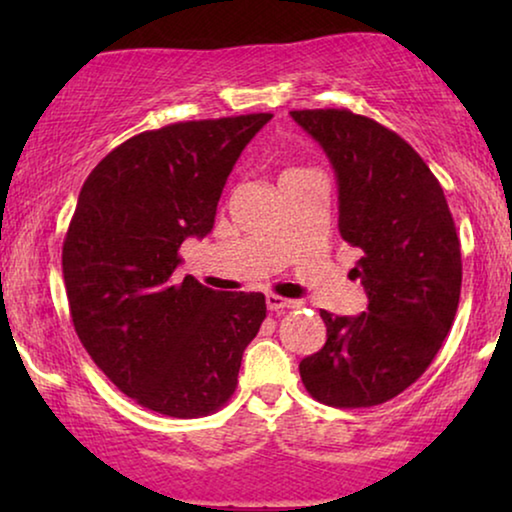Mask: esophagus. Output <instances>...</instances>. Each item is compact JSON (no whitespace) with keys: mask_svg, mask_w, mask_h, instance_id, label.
I'll list each match as a JSON object with an SVG mask.
<instances>
[{"mask_svg":"<svg viewBox=\"0 0 512 512\" xmlns=\"http://www.w3.org/2000/svg\"><path fill=\"white\" fill-rule=\"evenodd\" d=\"M265 303H268V310H270V312H284V310H293V307H298V305H300L298 300H291V298L275 296V293H270V296L265 298Z\"/></svg>","mask_w":512,"mask_h":512,"instance_id":"34e87169","label":"esophagus"}]
</instances>
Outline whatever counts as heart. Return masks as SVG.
I'll return each instance as SVG.
<instances>
[{
	"label": "heart",
	"mask_w": 512,
	"mask_h": 512,
	"mask_svg": "<svg viewBox=\"0 0 512 512\" xmlns=\"http://www.w3.org/2000/svg\"><path fill=\"white\" fill-rule=\"evenodd\" d=\"M298 172H305V170H296V167H291V170H284L282 177H289V174H298Z\"/></svg>",
	"instance_id": "b5f03b06"
}]
</instances>
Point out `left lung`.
I'll use <instances>...</instances> for the list:
<instances>
[{"label": "left lung", "mask_w": 512, "mask_h": 512, "mask_svg": "<svg viewBox=\"0 0 512 512\" xmlns=\"http://www.w3.org/2000/svg\"><path fill=\"white\" fill-rule=\"evenodd\" d=\"M338 177V228L361 251L352 277L368 312L321 310L326 345L300 361L305 389L333 408H373L417 382L450 333L461 293V244L445 193L422 156L373 118L300 109Z\"/></svg>", "instance_id": "8db88e82"}]
</instances>
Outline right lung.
Listing matches in <instances>:
<instances>
[{
	"label": "right lung",
	"mask_w": 512,
	"mask_h": 512,
	"mask_svg": "<svg viewBox=\"0 0 512 512\" xmlns=\"http://www.w3.org/2000/svg\"><path fill=\"white\" fill-rule=\"evenodd\" d=\"M272 114L181 121L107 153L79 193L62 242L74 331L97 368L165 417H205L235 394L263 293H226L174 270L186 237L214 228L244 146Z\"/></svg>",
	"instance_id": "1"
}]
</instances>
